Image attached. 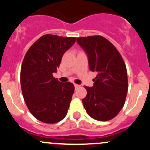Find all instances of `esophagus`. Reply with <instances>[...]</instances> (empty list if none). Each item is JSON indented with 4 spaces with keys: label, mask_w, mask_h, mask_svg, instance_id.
Segmentation results:
<instances>
[{
    "label": "esophagus",
    "mask_w": 150,
    "mask_h": 150,
    "mask_svg": "<svg viewBox=\"0 0 150 150\" xmlns=\"http://www.w3.org/2000/svg\"><path fill=\"white\" fill-rule=\"evenodd\" d=\"M74 87H75V88H77L78 87H79V85H77V84H74Z\"/></svg>",
    "instance_id": "1"
}]
</instances>
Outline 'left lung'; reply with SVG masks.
Returning <instances> with one entry per match:
<instances>
[{
	"mask_svg": "<svg viewBox=\"0 0 150 150\" xmlns=\"http://www.w3.org/2000/svg\"><path fill=\"white\" fill-rule=\"evenodd\" d=\"M76 42L86 53L89 70L97 73L93 86L85 87V109L96 120H112L122 109L128 91L124 61L116 47L101 36L78 38Z\"/></svg>",
	"mask_w": 150,
	"mask_h": 150,
	"instance_id": "8db88e82",
	"label": "left lung"
}]
</instances>
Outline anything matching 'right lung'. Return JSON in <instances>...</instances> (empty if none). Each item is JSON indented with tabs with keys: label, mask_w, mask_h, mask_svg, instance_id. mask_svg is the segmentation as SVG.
<instances>
[{
	"label": "right lung",
	"mask_w": 150,
	"mask_h": 150,
	"mask_svg": "<svg viewBox=\"0 0 150 150\" xmlns=\"http://www.w3.org/2000/svg\"><path fill=\"white\" fill-rule=\"evenodd\" d=\"M76 42L75 38L45 34L28 50L21 67L24 100L30 113L45 123L65 117L74 91L73 83L53 77L62 56Z\"/></svg>",
	"instance_id": "add662e5"
}]
</instances>
